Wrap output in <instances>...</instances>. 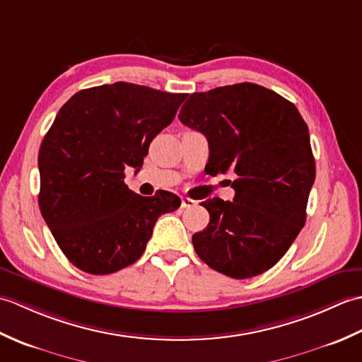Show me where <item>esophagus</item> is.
<instances>
[{
	"label": "esophagus",
	"mask_w": 362,
	"mask_h": 362,
	"mask_svg": "<svg viewBox=\"0 0 362 362\" xmlns=\"http://www.w3.org/2000/svg\"><path fill=\"white\" fill-rule=\"evenodd\" d=\"M196 205V201H193V199L189 197H182V209H189V206Z\"/></svg>",
	"instance_id": "34e87169"
}]
</instances>
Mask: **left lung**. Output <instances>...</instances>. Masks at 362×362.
Masks as SVG:
<instances>
[{
    "mask_svg": "<svg viewBox=\"0 0 362 362\" xmlns=\"http://www.w3.org/2000/svg\"><path fill=\"white\" fill-rule=\"evenodd\" d=\"M179 119L209 140L205 171L236 174L232 202L219 197L202 202L210 222L193 235L196 253L232 279L266 272L303 228L316 179L302 115L275 91L243 82L193 93Z\"/></svg>",
    "mask_w": 362,
    "mask_h": 362,
    "instance_id": "left-lung-1",
    "label": "left lung"
}]
</instances>
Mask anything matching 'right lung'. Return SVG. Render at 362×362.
Wrapping results in <instances>:
<instances>
[{"mask_svg": "<svg viewBox=\"0 0 362 362\" xmlns=\"http://www.w3.org/2000/svg\"><path fill=\"white\" fill-rule=\"evenodd\" d=\"M185 93L129 82L81 90L59 110L38 151V206L64 255L107 275L140 258L158 216L180 206L169 191L143 197L124 183Z\"/></svg>", "mask_w": 362, "mask_h": 362, "instance_id": "obj_1", "label": "right lung"}]
</instances>
